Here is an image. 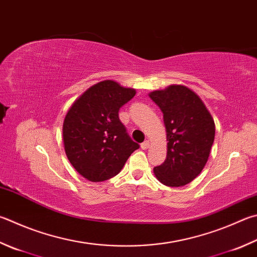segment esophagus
<instances>
[{"mask_svg":"<svg viewBox=\"0 0 257 257\" xmlns=\"http://www.w3.org/2000/svg\"><path fill=\"white\" fill-rule=\"evenodd\" d=\"M149 145H151V143H149V141H145V142L142 144V148H143V149H147V148H149Z\"/></svg>","mask_w":257,"mask_h":257,"instance_id":"obj_1","label":"esophagus"}]
</instances>
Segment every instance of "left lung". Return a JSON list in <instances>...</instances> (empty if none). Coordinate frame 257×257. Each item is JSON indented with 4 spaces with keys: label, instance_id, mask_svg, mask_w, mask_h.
Wrapping results in <instances>:
<instances>
[{
    "label": "left lung",
    "instance_id": "1",
    "mask_svg": "<svg viewBox=\"0 0 257 257\" xmlns=\"http://www.w3.org/2000/svg\"><path fill=\"white\" fill-rule=\"evenodd\" d=\"M149 97L162 110L169 142L166 160L154 167V173L167 186L188 184L201 173L209 158L214 141L212 116L201 99L183 85L154 91Z\"/></svg>",
    "mask_w": 257,
    "mask_h": 257
}]
</instances>
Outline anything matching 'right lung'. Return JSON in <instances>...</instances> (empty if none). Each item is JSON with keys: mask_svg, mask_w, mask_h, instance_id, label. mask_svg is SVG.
<instances>
[{"mask_svg": "<svg viewBox=\"0 0 257 257\" xmlns=\"http://www.w3.org/2000/svg\"><path fill=\"white\" fill-rule=\"evenodd\" d=\"M136 94L113 81L95 84L75 101L65 116V153L85 179L102 182L115 176L139 148L119 119V110Z\"/></svg>", "mask_w": 257, "mask_h": 257, "instance_id": "add662e5", "label": "right lung"}]
</instances>
